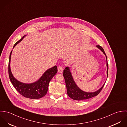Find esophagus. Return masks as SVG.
I'll list each match as a JSON object with an SVG mask.
<instances>
[{
	"mask_svg": "<svg viewBox=\"0 0 127 127\" xmlns=\"http://www.w3.org/2000/svg\"><path fill=\"white\" fill-rule=\"evenodd\" d=\"M63 67L62 66H59L58 67V72L59 73H62L63 72Z\"/></svg>",
	"mask_w": 127,
	"mask_h": 127,
	"instance_id": "esophagus-1",
	"label": "esophagus"
}]
</instances>
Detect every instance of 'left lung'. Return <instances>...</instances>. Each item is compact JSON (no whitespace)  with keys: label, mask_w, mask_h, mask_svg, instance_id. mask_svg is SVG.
Returning <instances> with one entry per match:
<instances>
[{"label":"left lung","mask_w":127,"mask_h":127,"mask_svg":"<svg viewBox=\"0 0 127 127\" xmlns=\"http://www.w3.org/2000/svg\"><path fill=\"white\" fill-rule=\"evenodd\" d=\"M96 47L100 50H101L105 56L106 59V67H107L106 74H107V78L108 67V64L107 62L106 55L104 51L101 47L99 45H97ZM63 75L65 80L68 95L71 99L76 101H81V100L88 99L98 95L99 94V93L101 92L102 88L104 86V85L105 83V82L103 83V84L102 85L101 87L95 92H85L81 90L77 85V84L76 83L73 78L72 73L71 72L70 68L69 67L65 68V69L63 71Z\"/></svg>","instance_id":"obj_1"}]
</instances>
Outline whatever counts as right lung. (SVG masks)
<instances>
[{"mask_svg":"<svg viewBox=\"0 0 127 127\" xmlns=\"http://www.w3.org/2000/svg\"><path fill=\"white\" fill-rule=\"evenodd\" d=\"M26 36V35H25L21 39L18 41L14 45L13 49ZM12 51H11L10 54L8 66L9 76L12 84L20 94L26 98L31 99H38L42 98L48 92L49 83L51 79L57 73V66H54V67L47 70L41 76V77L35 82L30 83L22 82L18 80L14 76L11 72L10 63Z\"/></svg>","mask_w":127,"mask_h":127,"instance_id":"right-lung-1","label":"right lung"}]
</instances>
